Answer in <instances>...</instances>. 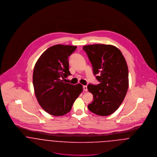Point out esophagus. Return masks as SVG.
<instances>
[{
	"instance_id": "34e87169",
	"label": "esophagus",
	"mask_w": 157,
	"mask_h": 157,
	"mask_svg": "<svg viewBox=\"0 0 157 157\" xmlns=\"http://www.w3.org/2000/svg\"><path fill=\"white\" fill-rule=\"evenodd\" d=\"M83 90H84V91H85V92H87V91H88V88H87V86H83Z\"/></svg>"
}]
</instances>
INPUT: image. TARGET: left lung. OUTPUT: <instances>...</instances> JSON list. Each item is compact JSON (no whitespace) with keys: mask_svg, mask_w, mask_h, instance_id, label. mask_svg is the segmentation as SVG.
<instances>
[{"mask_svg":"<svg viewBox=\"0 0 157 157\" xmlns=\"http://www.w3.org/2000/svg\"><path fill=\"white\" fill-rule=\"evenodd\" d=\"M83 49L100 82L97 85L88 86L94 97L88 109L100 116L109 115L120 107L128 91L129 74L126 60L120 50L113 45H85Z\"/></svg>","mask_w":157,"mask_h":157,"instance_id":"8db88e82","label":"left lung"}]
</instances>
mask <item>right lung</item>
Listing matches in <instances>:
<instances>
[{"label":"right lung","mask_w":157,"mask_h":157,"mask_svg":"<svg viewBox=\"0 0 157 157\" xmlns=\"http://www.w3.org/2000/svg\"><path fill=\"white\" fill-rule=\"evenodd\" d=\"M76 46L56 45L40 56L33 71V81L36 98L42 109L53 116H62L71 111L82 92L83 86L66 83L71 75L69 57Z\"/></svg>","instance_id":"right-lung-1"}]
</instances>
